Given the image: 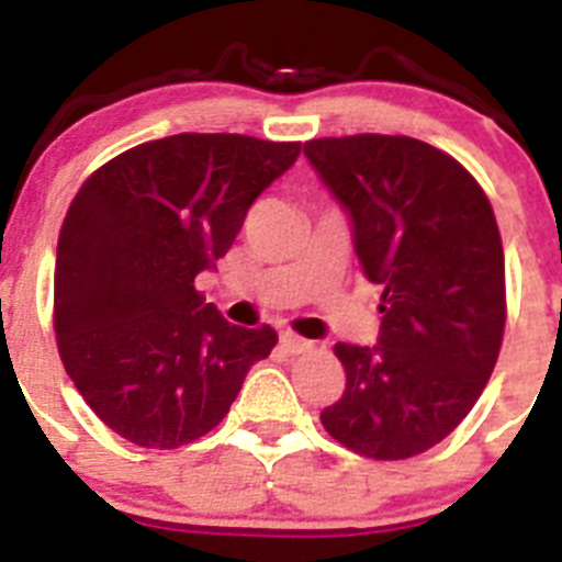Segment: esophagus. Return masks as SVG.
Returning a JSON list of instances; mask_svg holds the SVG:
<instances>
[{
    "mask_svg": "<svg viewBox=\"0 0 562 562\" xmlns=\"http://www.w3.org/2000/svg\"><path fill=\"white\" fill-rule=\"evenodd\" d=\"M281 349L290 351V355H304V351L312 349V342L304 340V337L292 335V331H286V335H281Z\"/></svg>",
    "mask_w": 562,
    "mask_h": 562,
    "instance_id": "esophagus-1",
    "label": "esophagus"
}]
</instances>
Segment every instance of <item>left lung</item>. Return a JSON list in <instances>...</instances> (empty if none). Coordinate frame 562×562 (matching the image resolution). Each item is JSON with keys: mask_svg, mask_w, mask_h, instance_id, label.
I'll return each instance as SVG.
<instances>
[{"mask_svg": "<svg viewBox=\"0 0 562 562\" xmlns=\"http://www.w3.org/2000/svg\"><path fill=\"white\" fill-rule=\"evenodd\" d=\"M355 222L366 278L382 286L380 342H337L342 396L326 434L366 459L439 445L479 402L498 360L506 276L484 188L450 154L405 134L304 143Z\"/></svg>", "mask_w": 562, "mask_h": 562, "instance_id": "8db88e82", "label": "left lung"}]
</instances>
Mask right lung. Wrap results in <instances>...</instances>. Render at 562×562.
Segmentation results:
<instances>
[{"label": "right lung", "instance_id": "add662e5", "mask_svg": "<svg viewBox=\"0 0 562 562\" xmlns=\"http://www.w3.org/2000/svg\"><path fill=\"white\" fill-rule=\"evenodd\" d=\"M301 143L171 134L103 162L58 233L53 329L69 380L137 448L177 450L220 425L272 326H231L193 281L231 250Z\"/></svg>", "mask_w": 562, "mask_h": 562}]
</instances>
